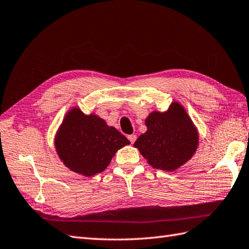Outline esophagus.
I'll use <instances>...</instances> for the list:
<instances>
[{"label":"esophagus","mask_w":249,"mask_h":249,"mask_svg":"<svg viewBox=\"0 0 249 249\" xmlns=\"http://www.w3.org/2000/svg\"><path fill=\"white\" fill-rule=\"evenodd\" d=\"M128 140L130 141L131 144H134L135 141L137 140V136H136V135H129V136H128Z\"/></svg>","instance_id":"34e87169"}]
</instances>
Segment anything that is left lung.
Returning a JSON list of instances; mask_svg holds the SVG:
<instances>
[{
  "instance_id": "left-lung-1",
  "label": "left lung",
  "mask_w": 249,
  "mask_h": 249,
  "mask_svg": "<svg viewBox=\"0 0 249 249\" xmlns=\"http://www.w3.org/2000/svg\"><path fill=\"white\" fill-rule=\"evenodd\" d=\"M145 125L146 132L137 139L134 146L155 169L175 171L195 154L198 132L179 103H172L165 112L153 111Z\"/></svg>"
}]
</instances>
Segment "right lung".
Segmentation results:
<instances>
[{
	"label": "right lung",
	"instance_id": "add662e5",
	"mask_svg": "<svg viewBox=\"0 0 249 249\" xmlns=\"http://www.w3.org/2000/svg\"><path fill=\"white\" fill-rule=\"evenodd\" d=\"M130 142L105 121L91 113L84 114L72 108L59 127L55 147L68 169L84 176L103 172L120 148Z\"/></svg>",
	"mask_w": 249,
	"mask_h": 249
}]
</instances>
